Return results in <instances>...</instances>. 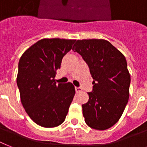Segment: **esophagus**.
<instances>
[{
	"mask_svg": "<svg viewBox=\"0 0 147 147\" xmlns=\"http://www.w3.org/2000/svg\"><path fill=\"white\" fill-rule=\"evenodd\" d=\"M75 89H76V93L82 92V89L81 88H80V87H76V88H75Z\"/></svg>",
	"mask_w": 147,
	"mask_h": 147,
	"instance_id": "esophagus-1",
	"label": "esophagus"
}]
</instances>
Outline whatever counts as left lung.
<instances>
[{"instance_id": "left-lung-1", "label": "left lung", "mask_w": 147, "mask_h": 147, "mask_svg": "<svg viewBox=\"0 0 147 147\" xmlns=\"http://www.w3.org/2000/svg\"><path fill=\"white\" fill-rule=\"evenodd\" d=\"M88 64L93 79L89 100L82 105L89 127L106 130L115 125L129 98L131 76L124 55L108 40H78L72 47Z\"/></svg>"}]
</instances>
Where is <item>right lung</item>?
Returning a JSON list of instances; mask_svg holds the SVG:
<instances>
[{"label":"right lung","instance_id":"add662e5","mask_svg":"<svg viewBox=\"0 0 147 147\" xmlns=\"http://www.w3.org/2000/svg\"><path fill=\"white\" fill-rule=\"evenodd\" d=\"M76 40L41 39L22 55L16 78L21 102L29 117L41 127H53L65 121L75 96L68 82L57 84L56 71Z\"/></svg>","mask_w":147,"mask_h":147}]
</instances>
